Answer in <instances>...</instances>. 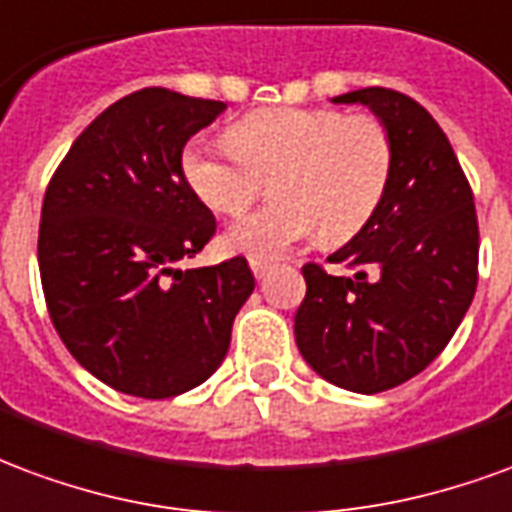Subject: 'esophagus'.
<instances>
[{
  "label": "esophagus",
  "mask_w": 512,
  "mask_h": 512,
  "mask_svg": "<svg viewBox=\"0 0 512 512\" xmlns=\"http://www.w3.org/2000/svg\"><path fill=\"white\" fill-rule=\"evenodd\" d=\"M251 270H253V275H256V281H261V278L267 275V270H270V261L251 259Z\"/></svg>",
  "instance_id": "obj_1"
}]
</instances>
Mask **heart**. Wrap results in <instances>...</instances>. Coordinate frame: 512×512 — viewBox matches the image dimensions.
Segmentation results:
<instances>
[{"mask_svg": "<svg viewBox=\"0 0 512 512\" xmlns=\"http://www.w3.org/2000/svg\"><path fill=\"white\" fill-rule=\"evenodd\" d=\"M395 166L384 122L338 108H261L229 130V144L190 138L182 177L220 215H240L275 177V204L231 223L220 245L253 259L281 256L322 231L343 242L382 207Z\"/></svg>", "mask_w": 512, "mask_h": 512, "instance_id": "1", "label": "heart"}]
</instances>
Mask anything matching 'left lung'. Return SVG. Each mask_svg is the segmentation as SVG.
<instances>
[{
  "instance_id": "left-lung-1",
  "label": "left lung",
  "mask_w": 512,
  "mask_h": 512,
  "mask_svg": "<svg viewBox=\"0 0 512 512\" xmlns=\"http://www.w3.org/2000/svg\"><path fill=\"white\" fill-rule=\"evenodd\" d=\"M333 103H363L393 138L382 207L327 261L352 278L305 264L294 316L297 349L335 387L374 395L409 382L442 354L477 289V212L445 130L417 100L384 87Z\"/></svg>"
}]
</instances>
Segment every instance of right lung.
I'll return each mask as SVG.
<instances>
[{"label": "right lung", "mask_w": 512, "mask_h": 512, "mask_svg": "<svg viewBox=\"0 0 512 512\" xmlns=\"http://www.w3.org/2000/svg\"><path fill=\"white\" fill-rule=\"evenodd\" d=\"M226 103L138 89L108 106L48 182L37 264L67 352L119 393L171 398L207 382L253 292L248 261L177 270L215 234L182 149Z\"/></svg>", "instance_id": "obj_1"}]
</instances>
